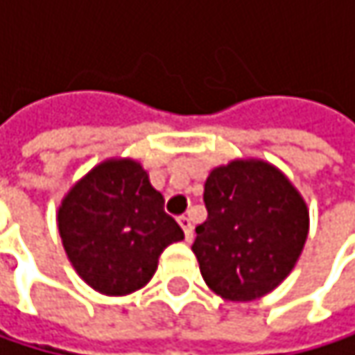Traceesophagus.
Returning a JSON list of instances; mask_svg holds the SVG:
<instances>
[{
  "label": "esophagus",
  "instance_id": "34e87169",
  "mask_svg": "<svg viewBox=\"0 0 355 355\" xmlns=\"http://www.w3.org/2000/svg\"><path fill=\"white\" fill-rule=\"evenodd\" d=\"M178 224H180V228L184 230V239L191 243V241H193V224H191V218H189V216H180V218H178Z\"/></svg>",
  "mask_w": 355,
  "mask_h": 355
}]
</instances>
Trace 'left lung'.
I'll return each mask as SVG.
<instances>
[{"label":"left lung","mask_w":355,"mask_h":355,"mask_svg":"<svg viewBox=\"0 0 355 355\" xmlns=\"http://www.w3.org/2000/svg\"><path fill=\"white\" fill-rule=\"evenodd\" d=\"M207 220L195 228L193 252L205 284L224 300L269 294L294 269L309 209L296 187L263 160H232L205 180Z\"/></svg>","instance_id":"obj_1"}]
</instances>
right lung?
Masks as SVG:
<instances>
[{
    "label": "right lung",
    "mask_w": 355,
    "mask_h": 355,
    "mask_svg": "<svg viewBox=\"0 0 355 355\" xmlns=\"http://www.w3.org/2000/svg\"><path fill=\"white\" fill-rule=\"evenodd\" d=\"M57 226L78 275L107 296L144 288L162 250L184 239L162 193L129 158L107 160L78 180L61 201Z\"/></svg>",
    "instance_id": "add662e5"
}]
</instances>
